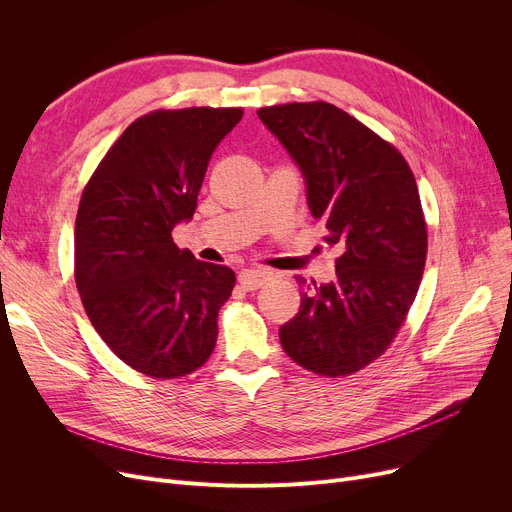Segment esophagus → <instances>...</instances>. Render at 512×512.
I'll list each match as a JSON object with an SVG mask.
<instances>
[{
	"instance_id": "34e87169",
	"label": "esophagus",
	"mask_w": 512,
	"mask_h": 512,
	"mask_svg": "<svg viewBox=\"0 0 512 512\" xmlns=\"http://www.w3.org/2000/svg\"><path fill=\"white\" fill-rule=\"evenodd\" d=\"M238 282H240V286L245 288V290H257V288H261L267 282V274L265 272H257V270H245V272H240Z\"/></svg>"
}]
</instances>
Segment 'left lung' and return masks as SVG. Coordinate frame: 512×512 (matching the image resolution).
Wrapping results in <instances>:
<instances>
[{
	"label": "left lung",
	"mask_w": 512,
	"mask_h": 512,
	"mask_svg": "<svg viewBox=\"0 0 512 512\" xmlns=\"http://www.w3.org/2000/svg\"><path fill=\"white\" fill-rule=\"evenodd\" d=\"M257 116L297 161L313 218L336 247V280L303 276L301 309L280 328L301 367L344 378L386 353L417 297L427 224L402 153L326 101L259 107Z\"/></svg>",
	"instance_id": "left-lung-1"
}]
</instances>
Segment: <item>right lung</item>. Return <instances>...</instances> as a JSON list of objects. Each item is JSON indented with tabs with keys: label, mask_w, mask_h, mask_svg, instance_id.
<instances>
[{
	"label": "right lung",
	"mask_w": 512,
	"mask_h": 512,
	"mask_svg": "<svg viewBox=\"0 0 512 512\" xmlns=\"http://www.w3.org/2000/svg\"><path fill=\"white\" fill-rule=\"evenodd\" d=\"M242 107L153 110L107 149L85 184L74 226V280L101 340L155 380L197 371L218 340L236 276L178 249L211 153Z\"/></svg>",
	"instance_id": "1"
}]
</instances>
